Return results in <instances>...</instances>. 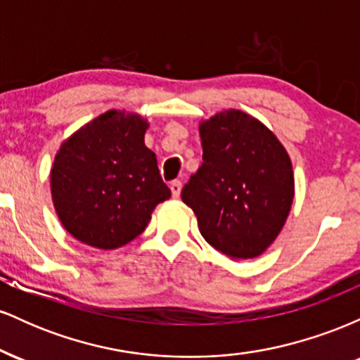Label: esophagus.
<instances>
[{
    "mask_svg": "<svg viewBox=\"0 0 360 360\" xmlns=\"http://www.w3.org/2000/svg\"><path fill=\"white\" fill-rule=\"evenodd\" d=\"M169 188H171V193H172V198H179V194H181V188H183V183H181V181H172L171 183V186H169Z\"/></svg>",
    "mask_w": 360,
    "mask_h": 360,
    "instance_id": "obj_1",
    "label": "esophagus"
}]
</instances>
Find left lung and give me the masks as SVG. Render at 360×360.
I'll use <instances>...</instances> for the list:
<instances>
[{"mask_svg":"<svg viewBox=\"0 0 360 360\" xmlns=\"http://www.w3.org/2000/svg\"><path fill=\"white\" fill-rule=\"evenodd\" d=\"M203 164L181 191L210 245L254 259L276 240L295 198L291 159L278 137L240 110L200 123Z\"/></svg>","mask_w":360,"mask_h":360,"instance_id":"left-lung-1","label":"left lung"}]
</instances>
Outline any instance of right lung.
I'll use <instances>...</instances> for the list:
<instances>
[{"label":"right lung","instance_id":"right-lung-1","mask_svg":"<svg viewBox=\"0 0 360 360\" xmlns=\"http://www.w3.org/2000/svg\"><path fill=\"white\" fill-rule=\"evenodd\" d=\"M147 120L111 110L62 143L51 171L56 212L74 238L111 250L146 230L171 198L155 154L146 147Z\"/></svg>","mask_w":360,"mask_h":360}]
</instances>
